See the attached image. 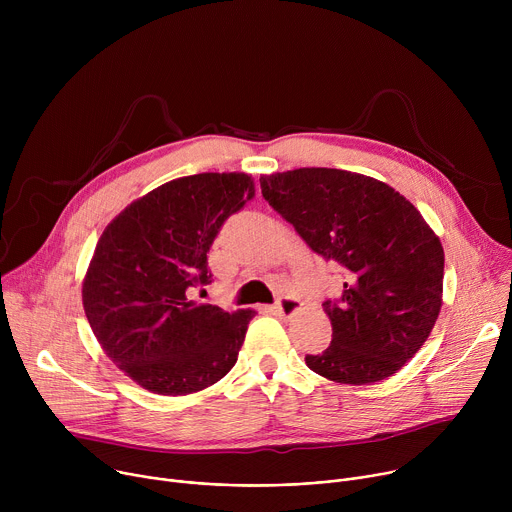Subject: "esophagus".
Listing matches in <instances>:
<instances>
[{
    "instance_id": "34e87169",
    "label": "esophagus",
    "mask_w": 512,
    "mask_h": 512,
    "mask_svg": "<svg viewBox=\"0 0 512 512\" xmlns=\"http://www.w3.org/2000/svg\"><path fill=\"white\" fill-rule=\"evenodd\" d=\"M267 310L273 314H279V316H294L296 312L302 310V304L298 298L283 296V298H279V302L275 306H269Z\"/></svg>"
}]
</instances>
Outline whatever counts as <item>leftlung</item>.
Listing matches in <instances>:
<instances>
[{"instance_id":"1","label":"left lung","mask_w":512,"mask_h":512,"mask_svg":"<svg viewBox=\"0 0 512 512\" xmlns=\"http://www.w3.org/2000/svg\"><path fill=\"white\" fill-rule=\"evenodd\" d=\"M261 194L308 247L346 271L326 300L332 342L308 367L336 383L395 375L423 346L442 310L444 249L419 210L375 178L300 168L261 176Z\"/></svg>"}]
</instances>
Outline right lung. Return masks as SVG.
Masks as SVG:
<instances>
[{
    "mask_svg": "<svg viewBox=\"0 0 512 512\" xmlns=\"http://www.w3.org/2000/svg\"><path fill=\"white\" fill-rule=\"evenodd\" d=\"M255 196L249 174L184 176L131 202L103 231L83 281L87 320L105 354L137 385L188 395L237 362L253 310L194 304L206 253Z\"/></svg>",
    "mask_w": 512,
    "mask_h": 512,
    "instance_id": "obj_1",
    "label": "right lung"
}]
</instances>
